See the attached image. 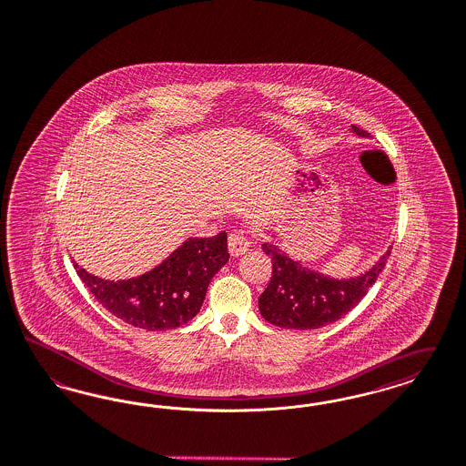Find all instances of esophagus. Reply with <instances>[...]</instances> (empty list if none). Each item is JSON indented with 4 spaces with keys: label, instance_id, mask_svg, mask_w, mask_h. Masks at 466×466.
I'll list each match as a JSON object with an SVG mask.
<instances>
[{
    "label": "esophagus",
    "instance_id": "34e87169",
    "mask_svg": "<svg viewBox=\"0 0 466 466\" xmlns=\"http://www.w3.org/2000/svg\"><path fill=\"white\" fill-rule=\"evenodd\" d=\"M248 248H249V241H248V238L244 236V232H241V230H234L228 236V253L232 257L244 255L248 251Z\"/></svg>",
    "mask_w": 466,
    "mask_h": 466
}]
</instances>
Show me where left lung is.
<instances>
[{"instance_id": "obj_1", "label": "left lung", "mask_w": 466, "mask_h": 466, "mask_svg": "<svg viewBox=\"0 0 466 466\" xmlns=\"http://www.w3.org/2000/svg\"><path fill=\"white\" fill-rule=\"evenodd\" d=\"M351 128L356 136L370 137L367 130ZM261 248L272 259V279L258 299L259 313L277 327L298 330L320 329L353 309L384 270L390 253L387 251L369 272L339 280L306 268L275 244Z\"/></svg>"}]
</instances>
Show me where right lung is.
<instances>
[{"instance_id":"1","label":"right lung","mask_w":466,"mask_h":466,"mask_svg":"<svg viewBox=\"0 0 466 466\" xmlns=\"http://www.w3.org/2000/svg\"><path fill=\"white\" fill-rule=\"evenodd\" d=\"M228 261L227 234L191 238L153 270L127 279L105 280L74 268L97 301L116 319L145 330L177 329L194 319L205 301L209 280Z\"/></svg>"}]
</instances>
